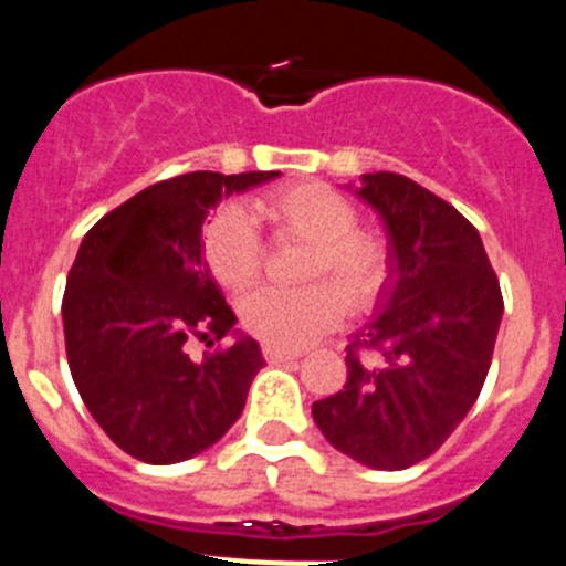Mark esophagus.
Segmentation results:
<instances>
[{
  "label": "esophagus",
  "mask_w": 566,
  "mask_h": 566,
  "mask_svg": "<svg viewBox=\"0 0 566 566\" xmlns=\"http://www.w3.org/2000/svg\"><path fill=\"white\" fill-rule=\"evenodd\" d=\"M263 357L266 363H292V359L300 357V352H286V348H277V345H263Z\"/></svg>",
  "instance_id": "esophagus-1"
}]
</instances>
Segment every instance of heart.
I'll use <instances>...</instances> for the list:
<instances>
[{"mask_svg":"<svg viewBox=\"0 0 566 566\" xmlns=\"http://www.w3.org/2000/svg\"><path fill=\"white\" fill-rule=\"evenodd\" d=\"M252 223L274 240H300L308 252L297 269L300 289H266L243 303V326L277 348H303L352 314L371 312L391 277V247L377 229L357 227V207L326 184H294L269 192L243 212L214 218L203 252L214 280L247 294L263 274V243Z\"/></svg>","mask_w":566,"mask_h":566,"instance_id":"1","label":"heart"}]
</instances>
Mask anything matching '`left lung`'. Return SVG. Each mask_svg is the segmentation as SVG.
I'll list each match as a JSON object with an SVG mask.
<instances>
[{"instance_id": "8db88e82", "label": "left lung", "mask_w": 566, "mask_h": 566, "mask_svg": "<svg viewBox=\"0 0 566 566\" xmlns=\"http://www.w3.org/2000/svg\"><path fill=\"white\" fill-rule=\"evenodd\" d=\"M354 189L377 212L391 277L348 345V379L312 405L323 437L374 470L431 457L488 377L504 300L476 227L417 181L371 172Z\"/></svg>"}]
</instances>
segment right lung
Listing matches in <instances>:
<instances>
[{
	"mask_svg": "<svg viewBox=\"0 0 566 566\" xmlns=\"http://www.w3.org/2000/svg\"><path fill=\"white\" fill-rule=\"evenodd\" d=\"M277 175H178L84 234L62 303L70 374L98 428L129 457L192 459L243 413L266 363L260 345L234 328L201 234L209 209ZM229 336L227 349L188 357L195 342Z\"/></svg>",
	"mask_w": 566,
	"mask_h": 566,
	"instance_id": "right-lung-1",
	"label": "right lung"
}]
</instances>
